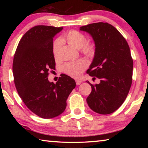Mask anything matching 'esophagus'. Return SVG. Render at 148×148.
Wrapping results in <instances>:
<instances>
[{
  "label": "esophagus",
  "mask_w": 148,
  "mask_h": 148,
  "mask_svg": "<svg viewBox=\"0 0 148 148\" xmlns=\"http://www.w3.org/2000/svg\"><path fill=\"white\" fill-rule=\"evenodd\" d=\"M75 82H76V84L77 85H80L81 84H82V81L79 80V79H76L75 80Z\"/></svg>",
  "instance_id": "obj_1"
}]
</instances>
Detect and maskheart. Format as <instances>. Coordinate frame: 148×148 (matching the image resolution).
<instances>
[{"instance_id": "obj_1", "label": "heart", "mask_w": 148, "mask_h": 148, "mask_svg": "<svg viewBox=\"0 0 148 148\" xmlns=\"http://www.w3.org/2000/svg\"><path fill=\"white\" fill-rule=\"evenodd\" d=\"M62 40H64L73 47L78 48L81 52L88 57H93L96 52V48L93 44L86 43L87 37L84 34L77 30H71L68 32L61 38ZM60 42L58 40L54 41L52 47V52L54 58H57L59 52ZM87 66L86 62L82 59H79L73 61L69 62L64 64L62 67L63 71L69 75L78 77L82 73L83 71L86 69Z\"/></svg>"}]
</instances>
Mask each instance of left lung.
<instances>
[{
	"label": "left lung",
	"instance_id": "left-lung-1",
	"mask_svg": "<svg viewBox=\"0 0 148 148\" xmlns=\"http://www.w3.org/2000/svg\"><path fill=\"white\" fill-rule=\"evenodd\" d=\"M80 30L90 34L96 46L94 60L87 73L100 79L99 84L88 82L92 92L87 102L98 114H110L123 104L132 84L133 61L130 48L122 34L108 23H91Z\"/></svg>",
	"mask_w": 148,
	"mask_h": 148
}]
</instances>
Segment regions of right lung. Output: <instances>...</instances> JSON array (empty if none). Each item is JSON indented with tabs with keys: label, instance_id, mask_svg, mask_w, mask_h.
Wrapping results in <instances>:
<instances>
[{
	"label": "right lung",
	"instance_id": "obj_1",
	"mask_svg": "<svg viewBox=\"0 0 148 148\" xmlns=\"http://www.w3.org/2000/svg\"><path fill=\"white\" fill-rule=\"evenodd\" d=\"M62 27L36 25L24 34L13 58L15 88L25 106L38 116L51 119L65 110L70 93L75 88L73 79L62 74L56 84L48 79L55 69L53 38Z\"/></svg>",
	"mask_w": 148,
	"mask_h": 148
}]
</instances>
